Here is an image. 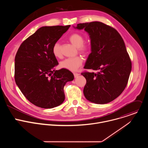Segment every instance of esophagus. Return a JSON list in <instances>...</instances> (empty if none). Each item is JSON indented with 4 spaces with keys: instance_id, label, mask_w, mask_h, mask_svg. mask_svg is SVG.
<instances>
[{
    "instance_id": "esophagus-1",
    "label": "esophagus",
    "mask_w": 148,
    "mask_h": 148,
    "mask_svg": "<svg viewBox=\"0 0 148 148\" xmlns=\"http://www.w3.org/2000/svg\"><path fill=\"white\" fill-rule=\"evenodd\" d=\"M79 75V74H78V73H74V77H75V78L77 77Z\"/></svg>"
}]
</instances>
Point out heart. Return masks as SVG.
Listing matches in <instances>:
<instances>
[{"label":"heart","mask_w":148,"mask_h":148,"mask_svg":"<svg viewBox=\"0 0 148 148\" xmlns=\"http://www.w3.org/2000/svg\"><path fill=\"white\" fill-rule=\"evenodd\" d=\"M71 43L78 48V50L81 53H87L89 50V46L84 45L85 42V37L79 33H73L69 38ZM52 53L54 57L60 58L62 57L61 46L58 42L53 45L52 48ZM82 63V58L81 57L77 56L73 58H68L60 62V66L63 68L70 71L77 70Z\"/></svg>","instance_id":"b5f03b06"}]
</instances>
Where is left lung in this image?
I'll use <instances>...</instances> for the list:
<instances>
[{"label": "left lung", "mask_w": 148, "mask_h": 148, "mask_svg": "<svg viewBox=\"0 0 148 148\" xmlns=\"http://www.w3.org/2000/svg\"><path fill=\"white\" fill-rule=\"evenodd\" d=\"M91 40V53L84 69L99 70L81 74L87 80L83 92L89 101L105 104L116 98L125 88L132 69L131 61L119 33L99 22L79 23Z\"/></svg>", "instance_id": "8db88e82"}]
</instances>
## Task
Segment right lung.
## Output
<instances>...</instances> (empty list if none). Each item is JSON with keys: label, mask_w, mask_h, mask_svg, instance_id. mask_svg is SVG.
<instances>
[{"label": "right lung", "mask_w": 148, "mask_h": 148, "mask_svg": "<svg viewBox=\"0 0 148 148\" xmlns=\"http://www.w3.org/2000/svg\"><path fill=\"white\" fill-rule=\"evenodd\" d=\"M70 25L43 26L25 40L14 59V79L24 96L33 104L53 108L65 99L64 87L74 79L73 74L61 69L52 53L53 45Z\"/></svg>", "instance_id": "add662e5"}]
</instances>
